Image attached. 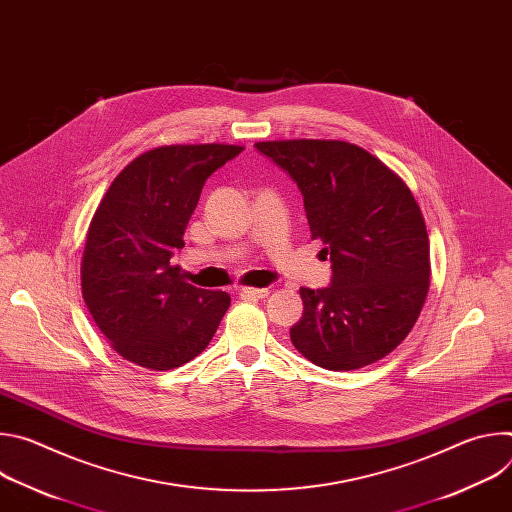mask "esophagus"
I'll list each match as a JSON object with an SVG mask.
<instances>
[{
	"label": "esophagus",
	"mask_w": 512,
	"mask_h": 512,
	"mask_svg": "<svg viewBox=\"0 0 512 512\" xmlns=\"http://www.w3.org/2000/svg\"><path fill=\"white\" fill-rule=\"evenodd\" d=\"M241 296L243 298H265V296H269V289L267 287H243Z\"/></svg>",
	"instance_id": "1"
}]
</instances>
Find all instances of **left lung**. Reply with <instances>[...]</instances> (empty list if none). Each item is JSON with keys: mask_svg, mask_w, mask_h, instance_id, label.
I'll return each instance as SVG.
<instances>
[{"mask_svg": "<svg viewBox=\"0 0 512 512\" xmlns=\"http://www.w3.org/2000/svg\"><path fill=\"white\" fill-rule=\"evenodd\" d=\"M255 150L298 184L312 239L332 263L328 287L300 289L291 342L328 371L381 360L411 332L429 289V239L411 190L346 141H259Z\"/></svg>", "mask_w": 512, "mask_h": 512, "instance_id": "obj_1", "label": "left lung"}]
</instances>
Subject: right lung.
Wrapping results in <instances>:
<instances>
[{
  "label": "right lung",
  "mask_w": 512,
  "mask_h": 512,
  "mask_svg": "<svg viewBox=\"0 0 512 512\" xmlns=\"http://www.w3.org/2000/svg\"><path fill=\"white\" fill-rule=\"evenodd\" d=\"M241 145H164L127 164L103 196L85 243L83 298L129 362L170 371L198 356L231 306L172 265L204 182Z\"/></svg>",
  "instance_id": "right-lung-1"
}]
</instances>
